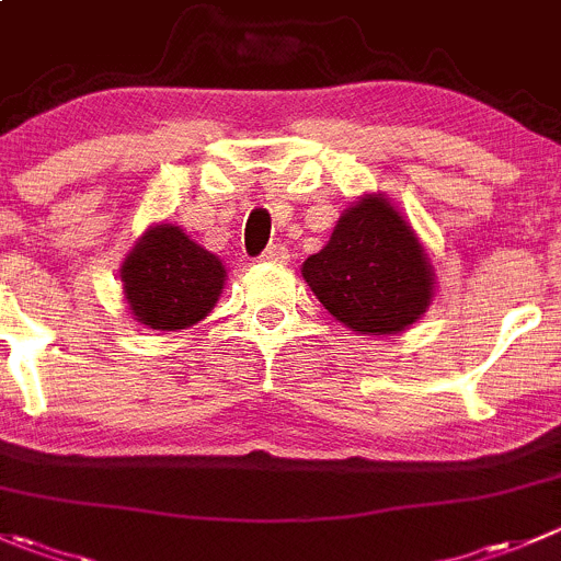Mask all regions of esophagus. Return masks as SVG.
Here are the masks:
<instances>
[{"label": "esophagus", "mask_w": 561, "mask_h": 561, "mask_svg": "<svg viewBox=\"0 0 561 561\" xmlns=\"http://www.w3.org/2000/svg\"><path fill=\"white\" fill-rule=\"evenodd\" d=\"M260 260H265V263H287L290 254H287V249L282 247V243H271V247L260 254Z\"/></svg>", "instance_id": "34e87169"}]
</instances>
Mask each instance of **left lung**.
<instances>
[{"label":"left lung","mask_w":561,"mask_h":561,"mask_svg":"<svg viewBox=\"0 0 561 561\" xmlns=\"http://www.w3.org/2000/svg\"><path fill=\"white\" fill-rule=\"evenodd\" d=\"M318 301L356 334H400L433 301L431 257L383 194H364L336 221L329 243L304 260Z\"/></svg>","instance_id":"left-lung-1"}]
</instances>
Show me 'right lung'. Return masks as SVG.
<instances>
[{"label": "right lung", "instance_id": "right-lung-1", "mask_svg": "<svg viewBox=\"0 0 561 561\" xmlns=\"http://www.w3.org/2000/svg\"><path fill=\"white\" fill-rule=\"evenodd\" d=\"M225 276L221 260L175 225L150 227L119 268L134 320L159 331L199 323L219 301Z\"/></svg>", "mask_w": 561, "mask_h": 561}]
</instances>
